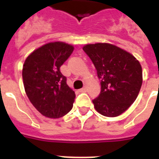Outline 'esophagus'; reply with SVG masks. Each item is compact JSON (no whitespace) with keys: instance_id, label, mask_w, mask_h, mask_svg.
<instances>
[{"instance_id":"1","label":"esophagus","mask_w":159,"mask_h":159,"mask_svg":"<svg viewBox=\"0 0 159 159\" xmlns=\"http://www.w3.org/2000/svg\"><path fill=\"white\" fill-rule=\"evenodd\" d=\"M79 91L81 92V93H84V92H86L87 91V88H85V87H84V88H83V89H81Z\"/></svg>"}]
</instances>
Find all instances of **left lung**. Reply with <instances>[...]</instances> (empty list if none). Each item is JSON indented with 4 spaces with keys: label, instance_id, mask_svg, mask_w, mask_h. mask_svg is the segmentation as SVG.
<instances>
[{
    "label": "left lung",
    "instance_id": "obj_1",
    "mask_svg": "<svg viewBox=\"0 0 159 159\" xmlns=\"http://www.w3.org/2000/svg\"><path fill=\"white\" fill-rule=\"evenodd\" d=\"M83 51L92 60L101 90L93 100L95 110L117 117L134 102L142 85V69L132 54L109 43L88 44Z\"/></svg>",
    "mask_w": 159,
    "mask_h": 159
}]
</instances>
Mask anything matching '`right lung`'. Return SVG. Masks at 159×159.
Returning <instances> with one entry per match:
<instances>
[{"label":"right lung","instance_id":"obj_1","mask_svg":"<svg viewBox=\"0 0 159 159\" xmlns=\"http://www.w3.org/2000/svg\"><path fill=\"white\" fill-rule=\"evenodd\" d=\"M73 50V46L65 42H49L31 52L25 61L22 76L25 93L45 117L59 118L72 109L76 94L67 85L60 67Z\"/></svg>","mask_w":159,"mask_h":159}]
</instances>
